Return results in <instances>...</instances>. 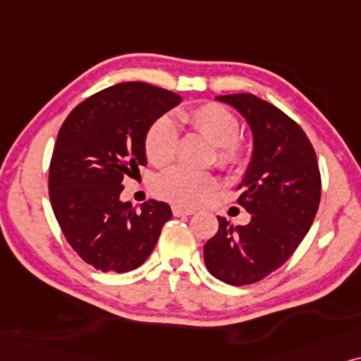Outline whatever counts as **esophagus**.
Listing matches in <instances>:
<instances>
[{
	"mask_svg": "<svg viewBox=\"0 0 361 361\" xmlns=\"http://www.w3.org/2000/svg\"><path fill=\"white\" fill-rule=\"evenodd\" d=\"M171 211L175 216H190V214L196 213L195 208H186V206H183V204H173Z\"/></svg>",
	"mask_w": 361,
	"mask_h": 361,
	"instance_id": "1",
	"label": "esophagus"
}]
</instances>
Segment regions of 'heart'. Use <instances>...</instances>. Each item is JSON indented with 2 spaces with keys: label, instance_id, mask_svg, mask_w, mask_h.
Wrapping results in <instances>:
<instances>
[{
  "label": "heart",
  "instance_id": "obj_1",
  "mask_svg": "<svg viewBox=\"0 0 361 361\" xmlns=\"http://www.w3.org/2000/svg\"><path fill=\"white\" fill-rule=\"evenodd\" d=\"M181 122L191 125L218 147L219 166L234 168L243 161L244 148L238 142L239 122L228 109L219 104H204L193 110L178 112ZM178 152V130L170 117H160L150 125L145 135V153L153 165H166ZM216 186L211 173L175 166L157 178L155 188L163 198L185 204L201 203Z\"/></svg>",
  "mask_w": 361,
  "mask_h": 361
}]
</instances>
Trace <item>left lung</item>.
Returning <instances> with one entry per match:
<instances>
[{
    "mask_svg": "<svg viewBox=\"0 0 361 361\" xmlns=\"http://www.w3.org/2000/svg\"><path fill=\"white\" fill-rule=\"evenodd\" d=\"M216 100L238 110L251 128L252 155L238 198L251 221L234 226L218 216L204 264L226 284H254L281 267L309 233L320 203L319 163L304 130L272 104L252 94Z\"/></svg>",
    "mask_w": 361,
    "mask_h": 361,
    "instance_id": "left-lung-1",
    "label": "left lung"
}]
</instances>
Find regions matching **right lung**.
Segmentation results:
<instances>
[{
	"label": "right lung",
	"mask_w": 361,
	"mask_h": 361,
	"mask_svg": "<svg viewBox=\"0 0 361 361\" xmlns=\"http://www.w3.org/2000/svg\"><path fill=\"white\" fill-rule=\"evenodd\" d=\"M180 102L170 90L123 82L85 99L62 123L49 166L52 211L67 243L99 271L142 266L171 218L163 201L137 209L120 193L123 176L147 165L150 125Z\"/></svg>",
	"instance_id": "1"
}]
</instances>
